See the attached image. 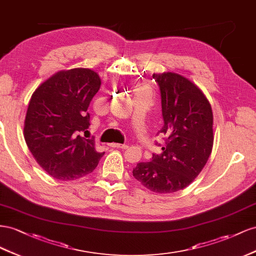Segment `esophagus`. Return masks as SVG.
I'll return each mask as SVG.
<instances>
[{"mask_svg":"<svg viewBox=\"0 0 256 256\" xmlns=\"http://www.w3.org/2000/svg\"><path fill=\"white\" fill-rule=\"evenodd\" d=\"M112 147L120 148V149H128V146L126 144H112Z\"/></svg>","mask_w":256,"mask_h":256,"instance_id":"esophagus-1","label":"esophagus"}]
</instances>
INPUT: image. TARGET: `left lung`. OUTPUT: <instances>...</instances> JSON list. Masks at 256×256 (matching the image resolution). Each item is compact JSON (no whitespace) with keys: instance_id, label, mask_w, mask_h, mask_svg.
I'll return each instance as SVG.
<instances>
[{"instance_id":"1","label":"left lung","mask_w":256,"mask_h":256,"mask_svg":"<svg viewBox=\"0 0 256 256\" xmlns=\"http://www.w3.org/2000/svg\"><path fill=\"white\" fill-rule=\"evenodd\" d=\"M162 104L166 135L160 154L133 168L134 178L156 193L168 194L186 188L198 176L214 144V116L198 86L176 72L153 74Z\"/></svg>"}]
</instances>
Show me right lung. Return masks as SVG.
<instances>
[{
  "label": "right lung",
  "instance_id": "1",
  "mask_svg": "<svg viewBox=\"0 0 256 256\" xmlns=\"http://www.w3.org/2000/svg\"><path fill=\"white\" fill-rule=\"evenodd\" d=\"M100 79L89 68L61 70L42 82L28 103L24 140L36 162L56 179L84 177L98 166L93 138H86L88 107L100 90Z\"/></svg>",
  "mask_w": 256,
  "mask_h": 256
}]
</instances>
